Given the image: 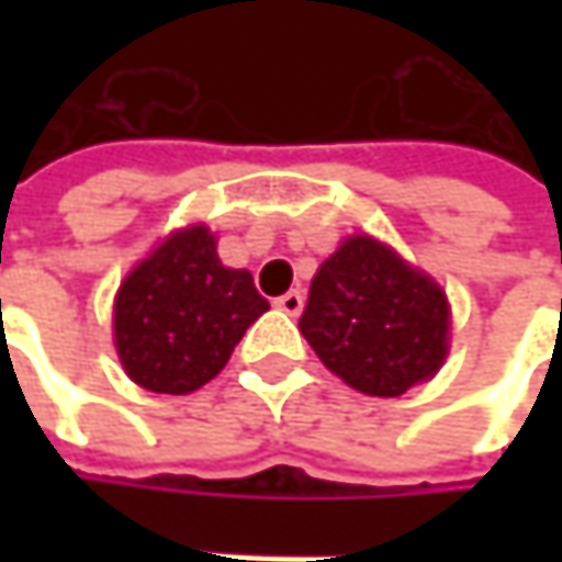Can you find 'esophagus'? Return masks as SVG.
Wrapping results in <instances>:
<instances>
[{"label":"esophagus","instance_id":"esophagus-1","mask_svg":"<svg viewBox=\"0 0 562 562\" xmlns=\"http://www.w3.org/2000/svg\"><path fill=\"white\" fill-rule=\"evenodd\" d=\"M302 302H305V295H302L299 289H289L285 295L277 299V305H280L285 315H299V312H302Z\"/></svg>","mask_w":562,"mask_h":562}]
</instances>
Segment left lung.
I'll return each instance as SVG.
<instances>
[{
	"mask_svg": "<svg viewBox=\"0 0 562 562\" xmlns=\"http://www.w3.org/2000/svg\"><path fill=\"white\" fill-rule=\"evenodd\" d=\"M299 331L322 364L355 391L400 396L439 371L449 302L391 247L351 237L318 267Z\"/></svg>",
	"mask_w": 562,
	"mask_h": 562,
	"instance_id": "obj_1",
	"label": "left lung"
}]
</instances>
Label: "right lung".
I'll use <instances>...</instances> for the list:
<instances>
[{
  "label": "right lung",
  "instance_id": "right-lung-1",
  "mask_svg": "<svg viewBox=\"0 0 562 562\" xmlns=\"http://www.w3.org/2000/svg\"><path fill=\"white\" fill-rule=\"evenodd\" d=\"M270 308L247 270H227L207 227H188L120 285L113 335L126 374L153 393H191L221 374Z\"/></svg>",
  "mask_w": 562,
  "mask_h": 562
}]
</instances>
